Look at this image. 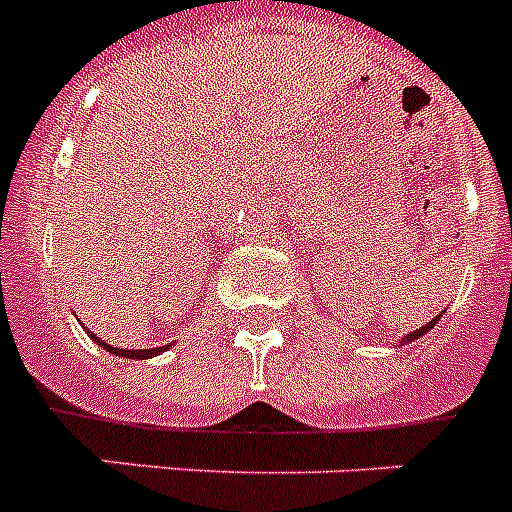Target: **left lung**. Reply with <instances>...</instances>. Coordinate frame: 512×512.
<instances>
[{
  "label": "left lung",
  "instance_id": "1",
  "mask_svg": "<svg viewBox=\"0 0 512 512\" xmlns=\"http://www.w3.org/2000/svg\"><path fill=\"white\" fill-rule=\"evenodd\" d=\"M434 326H436V318H434V321H429V323H426V326L415 328L413 334H407V336H405V342H413V339H418V336L429 334V331H431V328H434Z\"/></svg>",
  "mask_w": 512,
  "mask_h": 512
}]
</instances>
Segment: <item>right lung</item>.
I'll use <instances>...</instances> for the list:
<instances>
[{"instance_id": "1", "label": "right lung", "mask_w": 512, "mask_h": 512, "mask_svg": "<svg viewBox=\"0 0 512 512\" xmlns=\"http://www.w3.org/2000/svg\"><path fill=\"white\" fill-rule=\"evenodd\" d=\"M89 336H91V342L99 344V347H105V350L112 352V355H118V357H134V360H144V357H152V355H157V352L168 350V344H165V347H155V350H120V347H112V344H107L105 339H99V336H97V334H91V331H89Z\"/></svg>"}]
</instances>
